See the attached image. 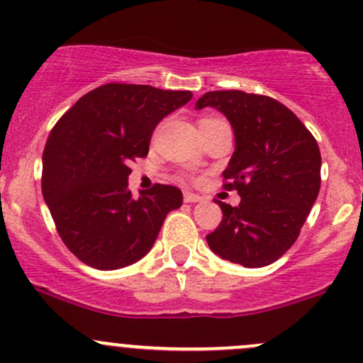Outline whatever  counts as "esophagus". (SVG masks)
<instances>
[{
  "label": "esophagus",
  "mask_w": 363,
  "mask_h": 363,
  "mask_svg": "<svg viewBox=\"0 0 363 363\" xmlns=\"http://www.w3.org/2000/svg\"><path fill=\"white\" fill-rule=\"evenodd\" d=\"M184 201L186 203H200L203 201V196L196 193H184Z\"/></svg>",
  "instance_id": "esophagus-1"
}]
</instances>
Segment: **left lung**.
<instances>
[{"label": "left lung", "instance_id": "left-lung-1", "mask_svg": "<svg viewBox=\"0 0 363 363\" xmlns=\"http://www.w3.org/2000/svg\"><path fill=\"white\" fill-rule=\"evenodd\" d=\"M212 106L234 130V153L222 172L238 206L217 201L222 222L206 236L210 250L248 269L274 264L300 236L320 189L315 138L277 99L245 91H210L196 110Z\"/></svg>", "mask_w": 363, "mask_h": 363}]
</instances>
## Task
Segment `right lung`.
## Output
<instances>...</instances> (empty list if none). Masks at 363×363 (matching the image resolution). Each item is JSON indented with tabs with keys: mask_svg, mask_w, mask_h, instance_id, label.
Wrapping results in <instances>:
<instances>
[{
	"mask_svg": "<svg viewBox=\"0 0 363 363\" xmlns=\"http://www.w3.org/2000/svg\"><path fill=\"white\" fill-rule=\"evenodd\" d=\"M191 98V91L110 82L53 127L43 151V196L62 241L86 265L115 270L141 260L167 213L182 205L175 186L155 184L134 198L127 179L129 163L148 155L158 122Z\"/></svg>",
	"mask_w": 363,
	"mask_h": 363,
	"instance_id": "right-lung-1",
	"label": "right lung"
}]
</instances>
